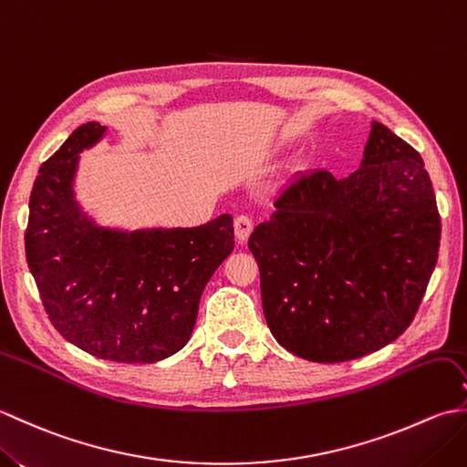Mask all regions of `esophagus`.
I'll list each match as a JSON object with an SVG mask.
<instances>
[{
	"label": "esophagus",
	"instance_id": "obj_1",
	"mask_svg": "<svg viewBox=\"0 0 467 467\" xmlns=\"http://www.w3.org/2000/svg\"><path fill=\"white\" fill-rule=\"evenodd\" d=\"M253 228H254V223H253L251 216L241 214V216L234 218V234H236V241H239V243L249 241Z\"/></svg>",
	"mask_w": 467,
	"mask_h": 467
}]
</instances>
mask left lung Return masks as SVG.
<instances>
[{"instance_id":"left-lung-1","label":"left lung","mask_w":467,"mask_h":467,"mask_svg":"<svg viewBox=\"0 0 467 467\" xmlns=\"http://www.w3.org/2000/svg\"><path fill=\"white\" fill-rule=\"evenodd\" d=\"M440 236L420 152L373 122L361 168L299 174L251 234L273 337L317 363L379 351L418 313Z\"/></svg>"}]
</instances>
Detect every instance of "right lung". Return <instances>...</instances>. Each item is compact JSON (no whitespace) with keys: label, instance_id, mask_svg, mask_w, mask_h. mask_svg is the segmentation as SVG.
Instances as JSON below:
<instances>
[{"label":"right lung","instance_id":"right-lung-1","mask_svg":"<svg viewBox=\"0 0 467 467\" xmlns=\"http://www.w3.org/2000/svg\"><path fill=\"white\" fill-rule=\"evenodd\" d=\"M76 128L39 168L26 259L57 333L100 359L154 363L191 339L206 283L234 249L233 216L194 228L112 231L74 201L78 154L104 136Z\"/></svg>","mask_w":467,"mask_h":467}]
</instances>
